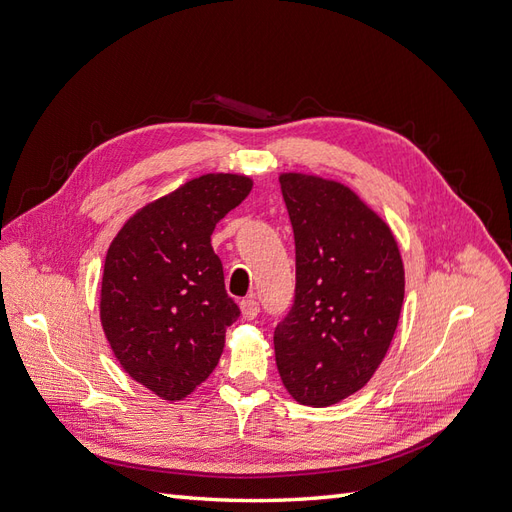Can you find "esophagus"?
<instances>
[{
    "instance_id": "obj_1",
    "label": "esophagus",
    "mask_w": 512,
    "mask_h": 512,
    "mask_svg": "<svg viewBox=\"0 0 512 512\" xmlns=\"http://www.w3.org/2000/svg\"><path fill=\"white\" fill-rule=\"evenodd\" d=\"M258 312H260V305L254 297H247L241 301V314L245 320H254L258 316Z\"/></svg>"
}]
</instances>
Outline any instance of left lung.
I'll use <instances>...</instances> for the list:
<instances>
[{"label": "left lung", "mask_w": 512, "mask_h": 512, "mask_svg": "<svg viewBox=\"0 0 512 512\" xmlns=\"http://www.w3.org/2000/svg\"><path fill=\"white\" fill-rule=\"evenodd\" d=\"M294 230L297 286L273 333L288 393L331 406L374 376L397 329L404 265L391 228L346 185L280 177Z\"/></svg>", "instance_id": "8db88e82"}]
</instances>
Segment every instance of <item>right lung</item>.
<instances>
[{
  "mask_svg": "<svg viewBox=\"0 0 512 512\" xmlns=\"http://www.w3.org/2000/svg\"><path fill=\"white\" fill-rule=\"evenodd\" d=\"M250 190L243 175L192 179L134 213L108 247L102 329L121 367L162 399H183L209 378L241 314L211 235Z\"/></svg>",
  "mask_w": 512,
  "mask_h": 512,
  "instance_id": "add662e5",
  "label": "right lung"
}]
</instances>
